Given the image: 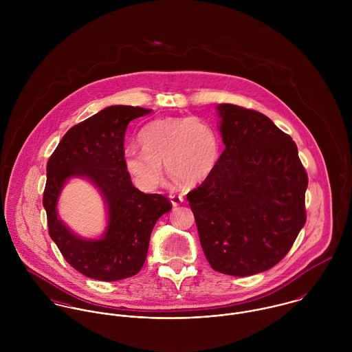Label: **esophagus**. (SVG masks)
Returning a JSON list of instances; mask_svg holds the SVG:
<instances>
[{"label":"esophagus","instance_id":"obj_1","mask_svg":"<svg viewBox=\"0 0 352 352\" xmlns=\"http://www.w3.org/2000/svg\"><path fill=\"white\" fill-rule=\"evenodd\" d=\"M169 199H170V203H172V206H180L183 201H184V198L182 197V195H176V194H173V195H169Z\"/></svg>","mask_w":352,"mask_h":352}]
</instances>
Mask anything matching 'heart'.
Instances as JSON below:
<instances>
[{
	"mask_svg": "<svg viewBox=\"0 0 352 352\" xmlns=\"http://www.w3.org/2000/svg\"><path fill=\"white\" fill-rule=\"evenodd\" d=\"M142 149L127 146L123 161L135 184L144 191L155 190L162 180V162L172 180L194 186L207 179L219 158L215 129L197 116L155 119L140 131Z\"/></svg>",
	"mask_w": 352,
	"mask_h": 352,
	"instance_id": "b5f03b06",
	"label": "heart"
}]
</instances>
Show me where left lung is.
<instances>
[{"label": "left lung", "mask_w": 352, "mask_h": 352, "mask_svg": "<svg viewBox=\"0 0 352 352\" xmlns=\"http://www.w3.org/2000/svg\"><path fill=\"white\" fill-rule=\"evenodd\" d=\"M215 109L225 151L187 199L212 270L251 276L278 264L296 241L307 176L296 142L270 118L226 102Z\"/></svg>", "instance_id": "8db88e82"}]
</instances>
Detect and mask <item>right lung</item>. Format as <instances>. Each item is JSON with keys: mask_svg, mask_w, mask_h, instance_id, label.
I'll return each mask as SVG.
<instances>
[{"mask_svg": "<svg viewBox=\"0 0 352 352\" xmlns=\"http://www.w3.org/2000/svg\"><path fill=\"white\" fill-rule=\"evenodd\" d=\"M151 112L142 107L109 105L73 126L47 162L43 207L50 237L65 260L88 278L115 282L138 274L155 222L172 210L168 198L135 188L123 161L129 123ZM72 178L87 179L101 194L106 229L99 238L77 235L58 217L60 194Z\"/></svg>", "mask_w": 352, "mask_h": 352, "instance_id": "right-lung-1", "label": "right lung"}]
</instances>
